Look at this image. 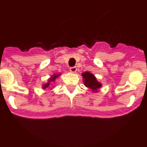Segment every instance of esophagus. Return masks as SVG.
I'll return each instance as SVG.
<instances>
[{
	"label": "esophagus",
	"instance_id": "1",
	"mask_svg": "<svg viewBox=\"0 0 147 147\" xmlns=\"http://www.w3.org/2000/svg\"><path fill=\"white\" fill-rule=\"evenodd\" d=\"M69 70L71 72H73V73H75V72H76V71H77V67H76V66H72V67H70Z\"/></svg>",
	"mask_w": 147,
	"mask_h": 147
}]
</instances>
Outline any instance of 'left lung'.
Returning <instances> with one entry per match:
<instances>
[{"label": "left lung", "instance_id": "8db88e82", "mask_svg": "<svg viewBox=\"0 0 147 147\" xmlns=\"http://www.w3.org/2000/svg\"><path fill=\"white\" fill-rule=\"evenodd\" d=\"M84 78V84L87 87L90 88L93 92H97L98 90L102 87V84L97 81L96 78L90 71H85L81 74Z\"/></svg>", "mask_w": 147, "mask_h": 147}]
</instances>
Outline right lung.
I'll return each mask as SVG.
<instances>
[{
	"instance_id": "add662e5",
	"label": "right lung",
	"mask_w": 147,
	"mask_h": 147,
	"mask_svg": "<svg viewBox=\"0 0 147 147\" xmlns=\"http://www.w3.org/2000/svg\"><path fill=\"white\" fill-rule=\"evenodd\" d=\"M61 74L59 73V74H54L53 76H51V78L49 79V81H48V82H47L46 84H44L42 85V89H46L48 88V87H49L51 85V82H54V81H55V80L57 78L59 77V76H60Z\"/></svg>"
}]
</instances>
